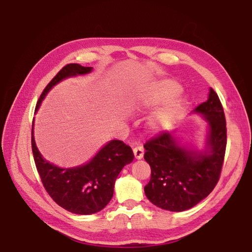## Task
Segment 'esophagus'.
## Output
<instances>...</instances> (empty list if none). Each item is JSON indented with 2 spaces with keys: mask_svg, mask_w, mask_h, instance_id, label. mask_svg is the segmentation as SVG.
I'll list each match as a JSON object with an SVG mask.
<instances>
[{
  "mask_svg": "<svg viewBox=\"0 0 252 252\" xmlns=\"http://www.w3.org/2000/svg\"><path fill=\"white\" fill-rule=\"evenodd\" d=\"M133 154H134L135 159L140 160L144 157V148L142 146H137L133 149Z\"/></svg>",
  "mask_w": 252,
  "mask_h": 252,
  "instance_id": "34e87169",
  "label": "esophagus"
}]
</instances>
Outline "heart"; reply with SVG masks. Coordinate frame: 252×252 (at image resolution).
Here are the masks:
<instances>
[{"mask_svg":"<svg viewBox=\"0 0 252 252\" xmlns=\"http://www.w3.org/2000/svg\"><path fill=\"white\" fill-rule=\"evenodd\" d=\"M181 85L172 80H163L154 88L134 97L137 105L144 109L153 108L167 101L155 112L148 121V126L154 132L168 131L176 122L186 108L187 100L180 95Z\"/></svg>","mask_w":252,"mask_h":252,"instance_id":"obj_1","label":"heart"}]
</instances>
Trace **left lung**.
<instances>
[{
  "label": "left lung",
  "mask_w": 252,
  "mask_h": 252,
  "mask_svg": "<svg viewBox=\"0 0 252 252\" xmlns=\"http://www.w3.org/2000/svg\"><path fill=\"white\" fill-rule=\"evenodd\" d=\"M207 121L202 149L185 144L174 132L148 141L144 159L152 178L144 187L148 200L163 210H189L210 194L220 178L226 148V122L219 96L211 88L208 99L191 111Z\"/></svg>",
  "instance_id": "8db88e82"
}]
</instances>
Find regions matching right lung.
I'll use <instances>...</instances> for the list:
<instances>
[{"instance_id": "add662e5", "label": "right lung", "mask_w": 252, "mask_h": 252, "mask_svg": "<svg viewBox=\"0 0 252 252\" xmlns=\"http://www.w3.org/2000/svg\"><path fill=\"white\" fill-rule=\"evenodd\" d=\"M93 67L69 63L47 84L35 107L39 110L47 93L63 80L84 76ZM34 120L32 122L31 145L36 170L46 191L58 206L76 215H93L108 205L114 195L118 175L123 167L133 161L134 155L122 141L107 142L88 162L71 168H61L42 156L34 141Z\"/></svg>"}]
</instances>
